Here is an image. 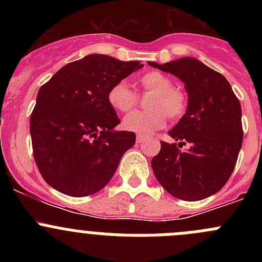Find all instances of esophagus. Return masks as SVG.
Returning <instances> with one entry per match:
<instances>
[{
  "label": "esophagus",
  "instance_id": "34e87169",
  "mask_svg": "<svg viewBox=\"0 0 262 262\" xmlns=\"http://www.w3.org/2000/svg\"><path fill=\"white\" fill-rule=\"evenodd\" d=\"M144 141H146V137H143V136L137 137V143H142V142H144Z\"/></svg>",
  "mask_w": 262,
  "mask_h": 262
}]
</instances>
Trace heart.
<instances>
[{
  "label": "heart",
  "mask_w": 262,
  "mask_h": 262,
  "mask_svg": "<svg viewBox=\"0 0 262 262\" xmlns=\"http://www.w3.org/2000/svg\"><path fill=\"white\" fill-rule=\"evenodd\" d=\"M143 94H152L147 102L149 110L134 112L123 120V128L139 136H149L166 124V119L172 121L184 116L187 109V97L184 91L176 89L170 77L158 71L144 73L137 81ZM107 101L115 112L125 114L138 104V95L125 83L118 82L107 94Z\"/></svg>",
  "instance_id": "1"
}]
</instances>
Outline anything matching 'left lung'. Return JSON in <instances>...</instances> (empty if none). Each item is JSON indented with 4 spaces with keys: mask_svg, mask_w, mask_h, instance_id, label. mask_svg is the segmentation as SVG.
I'll use <instances>...</instances> for the list:
<instances>
[{
    "mask_svg": "<svg viewBox=\"0 0 262 262\" xmlns=\"http://www.w3.org/2000/svg\"><path fill=\"white\" fill-rule=\"evenodd\" d=\"M149 66L185 83L186 114L168 132L176 143L161 142L152 158L156 179L172 196L187 202L218 192L231 178L244 139L238 97L223 75L195 58ZM184 145L188 149H180Z\"/></svg>",
    "mask_w": 262,
    "mask_h": 262,
    "instance_id": "left-lung-1",
    "label": "left lung"
}]
</instances>
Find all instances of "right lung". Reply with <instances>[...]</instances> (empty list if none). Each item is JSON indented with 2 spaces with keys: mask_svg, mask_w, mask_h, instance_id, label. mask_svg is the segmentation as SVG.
Segmentation results:
<instances>
[{
  "mask_svg": "<svg viewBox=\"0 0 262 262\" xmlns=\"http://www.w3.org/2000/svg\"><path fill=\"white\" fill-rule=\"evenodd\" d=\"M142 67L104 54H90L60 68L40 87L30 115L33 155L48 185L71 196H89L112 180L133 132L107 101L109 90Z\"/></svg>",
  "mask_w": 262,
  "mask_h": 262,
  "instance_id": "right-lung-1",
  "label": "right lung"
}]
</instances>
